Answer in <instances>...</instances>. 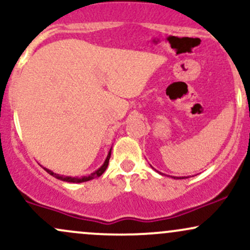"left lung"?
I'll list each match as a JSON object with an SVG mask.
<instances>
[{
    "label": "left lung",
    "instance_id": "1",
    "mask_svg": "<svg viewBox=\"0 0 250 250\" xmlns=\"http://www.w3.org/2000/svg\"><path fill=\"white\" fill-rule=\"evenodd\" d=\"M160 174H161V173H160ZM173 177H174V179H187V177H186V176H182V177H175V176H173Z\"/></svg>",
    "mask_w": 250,
    "mask_h": 250
}]
</instances>
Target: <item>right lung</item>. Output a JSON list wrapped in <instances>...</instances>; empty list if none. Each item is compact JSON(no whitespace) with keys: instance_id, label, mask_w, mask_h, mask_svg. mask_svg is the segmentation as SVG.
I'll list each match as a JSON object with an SVG mask.
<instances>
[{"instance_id":"obj_1","label":"right lung","mask_w":250,"mask_h":250,"mask_svg":"<svg viewBox=\"0 0 250 250\" xmlns=\"http://www.w3.org/2000/svg\"><path fill=\"white\" fill-rule=\"evenodd\" d=\"M110 154H111V149H110V150H109V153H108V156H107V159H105L104 163H103V165H102L101 167H100L99 169H97V170L94 171V173H91L90 175H88V176H83V177H71V176H63V175H60V174H56V173H54V171H51V170H49V169H47V168H44V170L47 171L48 174H50L51 176L56 177V179H59V180H61V181H65V182H71V183H81V182H87V181H90V180H93V179H96V177L101 176V175H102L103 173H104V171H105V169H107V167H108L109 159H110Z\"/></svg>"}]
</instances>
